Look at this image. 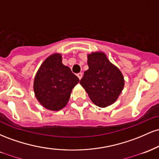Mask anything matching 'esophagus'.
<instances>
[{
    "mask_svg": "<svg viewBox=\"0 0 159 159\" xmlns=\"http://www.w3.org/2000/svg\"><path fill=\"white\" fill-rule=\"evenodd\" d=\"M77 76H78V78H79L80 80H81V78H82V73H81V72H80V73H78L77 74Z\"/></svg>",
    "mask_w": 159,
    "mask_h": 159,
    "instance_id": "34e87169",
    "label": "esophagus"
}]
</instances>
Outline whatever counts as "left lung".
Wrapping results in <instances>:
<instances>
[{"instance_id": "left-lung-1", "label": "left lung", "mask_w": 159, "mask_h": 159, "mask_svg": "<svg viewBox=\"0 0 159 159\" xmlns=\"http://www.w3.org/2000/svg\"><path fill=\"white\" fill-rule=\"evenodd\" d=\"M87 65L89 69L84 72L80 84L91 101L100 107H106L114 104L125 84L121 71L102 52L87 54Z\"/></svg>"}]
</instances>
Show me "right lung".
<instances>
[{"instance_id":"add662e5","label":"right lung","mask_w":159,"mask_h":159,"mask_svg":"<svg viewBox=\"0 0 159 159\" xmlns=\"http://www.w3.org/2000/svg\"><path fill=\"white\" fill-rule=\"evenodd\" d=\"M79 79L62 63V54L48 56L36 72L34 91L37 101L50 111H60L68 103L71 93Z\"/></svg>"}]
</instances>
